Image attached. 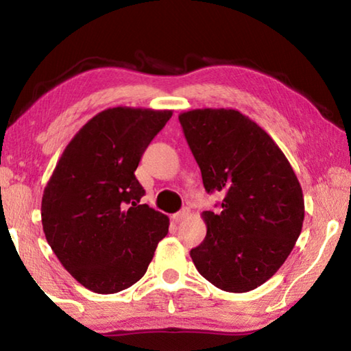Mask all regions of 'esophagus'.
Here are the masks:
<instances>
[{
	"mask_svg": "<svg viewBox=\"0 0 351 351\" xmlns=\"http://www.w3.org/2000/svg\"><path fill=\"white\" fill-rule=\"evenodd\" d=\"M189 215H190V210L186 207V209H182V210H180L178 213H175V215L171 217V219H173L175 223H181L182 219H186Z\"/></svg>",
	"mask_w": 351,
	"mask_h": 351,
	"instance_id": "34e87169",
	"label": "esophagus"
}]
</instances>
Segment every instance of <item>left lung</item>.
I'll return each mask as SVG.
<instances>
[{
  "label": "left lung",
  "mask_w": 351,
  "mask_h": 351,
  "mask_svg": "<svg viewBox=\"0 0 351 351\" xmlns=\"http://www.w3.org/2000/svg\"><path fill=\"white\" fill-rule=\"evenodd\" d=\"M207 192H223L221 212L201 213L204 241L190 251L206 280L247 293L276 274L305 217L304 193L278 145L252 119L230 108L180 114Z\"/></svg>",
  "instance_id": "8db88e82"
}]
</instances>
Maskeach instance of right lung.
I'll list each match as a JSON object with an SVG mask.
<instances>
[{"instance_id":"add662e5","label":"right lung","mask_w":351,"mask_h":351,"mask_svg":"<svg viewBox=\"0 0 351 351\" xmlns=\"http://www.w3.org/2000/svg\"><path fill=\"white\" fill-rule=\"evenodd\" d=\"M171 110L116 106L90 119L64 148L41 198V224L63 268L93 293L142 278L169 217L139 204L142 153Z\"/></svg>"}]
</instances>
